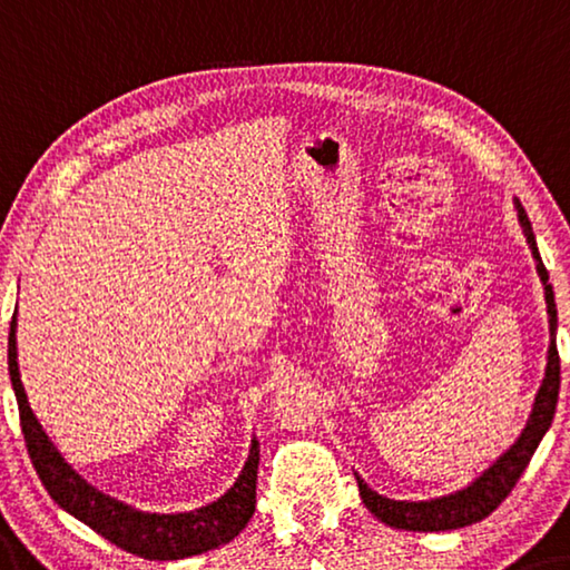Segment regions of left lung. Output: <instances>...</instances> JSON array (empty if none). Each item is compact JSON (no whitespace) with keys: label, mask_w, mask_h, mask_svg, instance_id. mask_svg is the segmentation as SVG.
Masks as SVG:
<instances>
[{"label":"left lung","mask_w":570,"mask_h":570,"mask_svg":"<svg viewBox=\"0 0 570 570\" xmlns=\"http://www.w3.org/2000/svg\"><path fill=\"white\" fill-rule=\"evenodd\" d=\"M518 207V220L525 230V238L530 243L532 258H535V268L540 282L546 286V304H548V322H550V347H548V365H546V377L543 385L535 395V403H532V413L522 429L520 439L504 451V454L497 459V462L484 469V472L476 476V480L459 490L454 494L436 497V500H423V502H405V500H391V497H383L370 490V487L357 476L360 494H363L365 508L375 514L377 520H383L385 525L399 528V530H413V532H439V530H456L466 528L472 522L484 520L487 514L500 508L504 497L512 492V487L518 484L520 474L525 472L530 464L532 454L540 441H543L546 431L550 429L556 415V403H558V387H561V357H558L556 347V327H558V312H556V299H553V286L548 284V271L540 261V253L535 246V236H532V225L528 220L525 207L520 200H514Z\"/></svg>","instance_id":"obj_1"}]
</instances>
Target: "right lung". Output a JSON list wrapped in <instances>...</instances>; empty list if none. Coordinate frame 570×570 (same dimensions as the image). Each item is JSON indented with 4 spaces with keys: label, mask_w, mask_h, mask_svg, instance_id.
Returning a JSON list of instances; mask_svg holds the SVG:
<instances>
[{
    "label": "right lung",
    "mask_w": 570,
    "mask_h": 570,
    "mask_svg": "<svg viewBox=\"0 0 570 570\" xmlns=\"http://www.w3.org/2000/svg\"><path fill=\"white\" fill-rule=\"evenodd\" d=\"M9 377L20 405V423L24 444L30 459L38 469L45 490L50 492L62 510L76 514L80 522L94 528L98 535L111 540L114 546L124 548L149 561H179V558L200 556L207 550L230 543L238 532L248 525L253 510H256V476H258V441H250L246 464H243L236 484L225 492L220 500L205 504L193 512H141L131 504H124L114 497L98 492L88 484L73 466H70L58 446L52 444L48 433L42 431L40 421L27 403V393L17 365V312L9 324Z\"/></svg>",
    "instance_id": "obj_1"
}]
</instances>
